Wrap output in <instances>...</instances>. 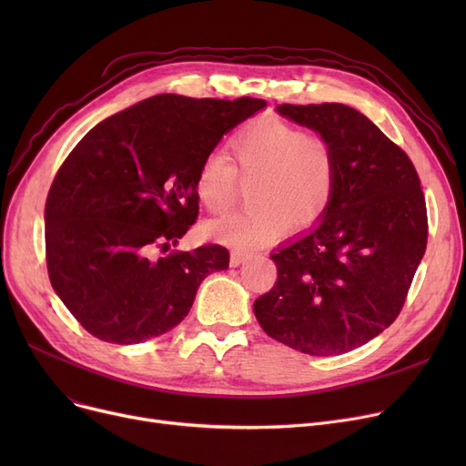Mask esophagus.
<instances>
[{
    "label": "esophagus",
    "mask_w": 466,
    "mask_h": 466,
    "mask_svg": "<svg viewBox=\"0 0 466 466\" xmlns=\"http://www.w3.org/2000/svg\"><path fill=\"white\" fill-rule=\"evenodd\" d=\"M249 257H251V253H248V251H238V249H236V251L230 253V264H232V266H239L241 262H246Z\"/></svg>",
    "instance_id": "obj_1"
}]
</instances>
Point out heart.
Returning <instances> with one entry per match:
<instances>
[{
    "mask_svg": "<svg viewBox=\"0 0 466 466\" xmlns=\"http://www.w3.org/2000/svg\"><path fill=\"white\" fill-rule=\"evenodd\" d=\"M225 153L204 158L194 179L211 215L230 209L238 177L251 181L246 211L204 227L209 238L238 249L257 248L285 232L315 227L329 213L339 181V155L323 134H311L279 116H258L239 127Z\"/></svg>",
    "mask_w": 466,
    "mask_h": 466,
    "instance_id": "b5f03b06",
    "label": "heart"
}]
</instances>
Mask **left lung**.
I'll list each match as a JSON object with an SVG mask.
<instances>
[{
	"label": "left lung",
	"instance_id": "obj_1",
	"mask_svg": "<svg viewBox=\"0 0 466 466\" xmlns=\"http://www.w3.org/2000/svg\"><path fill=\"white\" fill-rule=\"evenodd\" d=\"M278 111L334 143L339 181L321 223L272 255L278 281L253 309L281 344L341 355L399 317L427 249L425 194L410 157L357 109L283 104Z\"/></svg>",
	"mask_w": 466,
	"mask_h": 466
}]
</instances>
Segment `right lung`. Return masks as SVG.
Segmentation results:
<instances>
[{"instance_id":"obj_1","label":"right lung","mask_w":466,"mask_h":466,"mask_svg":"<svg viewBox=\"0 0 466 466\" xmlns=\"http://www.w3.org/2000/svg\"><path fill=\"white\" fill-rule=\"evenodd\" d=\"M264 106L160 94L102 120L67 155L46 196L45 255L85 330L118 346L157 338L185 319L206 276L227 270L217 243L158 253L196 223L204 158Z\"/></svg>"}]
</instances>
